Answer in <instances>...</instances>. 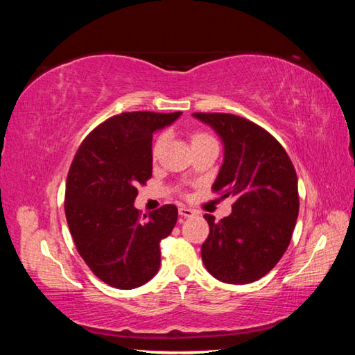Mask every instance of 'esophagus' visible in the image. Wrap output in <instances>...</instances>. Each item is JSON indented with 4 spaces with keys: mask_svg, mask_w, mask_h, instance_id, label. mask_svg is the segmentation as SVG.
Instances as JSON below:
<instances>
[{
    "mask_svg": "<svg viewBox=\"0 0 355 355\" xmlns=\"http://www.w3.org/2000/svg\"><path fill=\"white\" fill-rule=\"evenodd\" d=\"M178 214L182 216V218H192V216H196L197 213L194 211V209H191L188 207H180L178 208Z\"/></svg>",
    "mask_w": 355,
    "mask_h": 355,
    "instance_id": "34e87169",
    "label": "esophagus"
}]
</instances>
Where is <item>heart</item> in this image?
<instances>
[{
  "mask_svg": "<svg viewBox=\"0 0 355 355\" xmlns=\"http://www.w3.org/2000/svg\"><path fill=\"white\" fill-rule=\"evenodd\" d=\"M216 141L213 135H209L208 131H203V130H196L191 133V146H200V144H205V142H213ZM164 144H166V135L164 133H159L158 136L155 137L153 142H152V148H150V155H152V159L156 161L159 158L161 152H163L164 148Z\"/></svg>",
  "mask_w": 355,
  "mask_h": 355,
  "instance_id": "b5f03b06",
  "label": "heart"
}]
</instances>
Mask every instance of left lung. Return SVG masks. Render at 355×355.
Here are the masks:
<instances>
[{"instance_id":"1","label":"left lung","mask_w":355,"mask_h":355,"mask_svg":"<svg viewBox=\"0 0 355 355\" xmlns=\"http://www.w3.org/2000/svg\"><path fill=\"white\" fill-rule=\"evenodd\" d=\"M224 142V164L213 192L235 197L232 214L214 222L202 244L208 272L225 284H252L279 263L299 214L297 175L275 137L250 120L225 112H194Z\"/></svg>"}]
</instances>
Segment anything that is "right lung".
Here are the masks:
<instances>
[{"label": "right lung", "mask_w": 355, "mask_h": 355, "mask_svg": "<svg viewBox=\"0 0 355 355\" xmlns=\"http://www.w3.org/2000/svg\"><path fill=\"white\" fill-rule=\"evenodd\" d=\"M182 112H122L78 147L65 184V218L76 250L105 284L141 286L158 272L159 243L177 224L175 205L141 216L137 186L152 178V137Z\"/></svg>", "instance_id": "right-lung-1"}]
</instances>
